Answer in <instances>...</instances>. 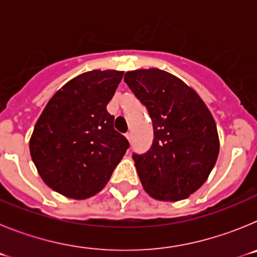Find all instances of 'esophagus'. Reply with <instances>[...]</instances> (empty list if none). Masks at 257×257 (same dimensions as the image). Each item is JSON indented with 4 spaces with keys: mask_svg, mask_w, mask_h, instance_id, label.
<instances>
[{
    "mask_svg": "<svg viewBox=\"0 0 257 257\" xmlns=\"http://www.w3.org/2000/svg\"><path fill=\"white\" fill-rule=\"evenodd\" d=\"M124 136H126V139L128 140V142H131V139H133V134L131 133H126V135Z\"/></svg>",
    "mask_w": 257,
    "mask_h": 257,
    "instance_id": "34e87169",
    "label": "esophagus"
}]
</instances>
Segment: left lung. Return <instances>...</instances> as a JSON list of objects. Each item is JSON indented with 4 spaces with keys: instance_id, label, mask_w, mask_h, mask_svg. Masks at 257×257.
I'll use <instances>...</instances> for the list:
<instances>
[{
    "instance_id": "obj_1",
    "label": "left lung",
    "mask_w": 257,
    "mask_h": 257,
    "mask_svg": "<svg viewBox=\"0 0 257 257\" xmlns=\"http://www.w3.org/2000/svg\"><path fill=\"white\" fill-rule=\"evenodd\" d=\"M124 81L153 122L152 148L133 156L143 188L158 201L188 198L205 184L219 156L210 109L194 88L158 68L126 72Z\"/></svg>"
}]
</instances>
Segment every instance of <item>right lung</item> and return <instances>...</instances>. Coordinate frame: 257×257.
I'll list each match as a JSON object with an SVG mask.
<instances>
[{
	"label": "right lung",
	"mask_w": 257,
	"mask_h": 257,
	"mask_svg": "<svg viewBox=\"0 0 257 257\" xmlns=\"http://www.w3.org/2000/svg\"><path fill=\"white\" fill-rule=\"evenodd\" d=\"M123 72L95 69L61 86L29 140L32 161L47 187L72 199L95 196L121 162L128 142L113 128L106 105Z\"/></svg>",
	"instance_id": "obj_1"
}]
</instances>
